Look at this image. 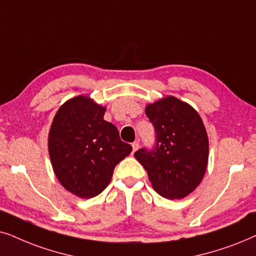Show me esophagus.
<instances>
[{"label": "esophagus", "instance_id": "obj_1", "mask_svg": "<svg viewBox=\"0 0 256 256\" xmlns=\"http://www.w3.org/2000/svg\"><path fill=\"white\" fill-rule=\"evenodd\" d=\"M132 148H134V151H132V152H136V151H137V150L139 148V142H132Z\"/></svg>", "mask_w": 256, "mask_h": 256}]
</instances>
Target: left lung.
Wrapping results in <instances>:
<instances>
[{
  "label": "left lung",
  "instance_id": "left-lung-1",
  "mask_svg": "<svg viewBox=\"0 0 256 256\" xmlns=\"http://www.w3.org/2000/svg\"><path fill=\"white\" fill-rule=\"evenodd\" d=\"M154 126L156 142L136 159L148 171L153 188L166 199H182L202 182L208 162V138L204 122L188 104L176 97L146 106Z\"/></svg>",
  "mask_w": 256,
  "mask_h": 256
}]
</instances>
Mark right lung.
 I'll list each match as a JSON object with an SVG mask.
<instances>
[{
  "mask_svg": "<svg viewBox=\"0 0 256 256\" xmlns=\"http://www.w3.org/2000/svg\"><path fill=\"white\" fill-rule=\"evenodd\" d=\"M105 108L84 96L62 105L49 132L54 172L74 196L94 198L110 184L116 165L132 151L117 128L104 120Z\"/></svg>",
  "mask_w": 256,
  "mask_h": 256,
  "instance_id": "add662e5",
  "label": "right lung"
}]
</instances>
